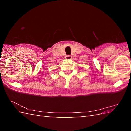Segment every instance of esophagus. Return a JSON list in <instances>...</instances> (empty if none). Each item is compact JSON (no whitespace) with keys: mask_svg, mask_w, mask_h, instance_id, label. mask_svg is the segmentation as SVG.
Instances as JSON below:
<instances>
[{"mask_svg":"<svg viewBox=\"0 0 131 131\" xmlns=\"http://www.w3.org/2000/svg\"><path fill=\"white\" fill-rule=\"evenodd\" d=\"M72 57L70 56V55H67V56L65 57V58L66 59H72Z\"/></svg>","mask_w":131,"mask_h":131,"instance_id":"34e87169","label":"esophagus"}]
</instances>
